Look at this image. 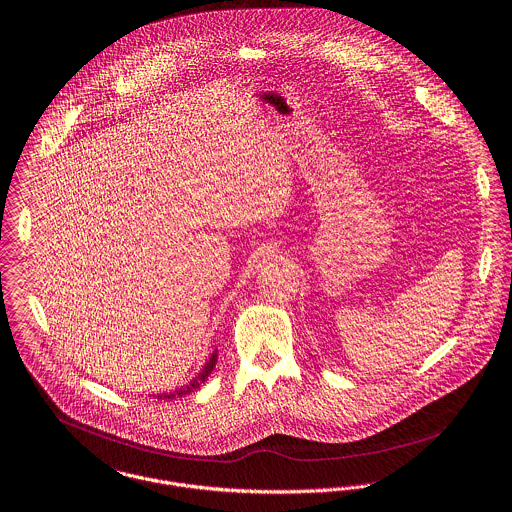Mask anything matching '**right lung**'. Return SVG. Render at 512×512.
<instances>
[{"label":"right lung","instance_id":"add662e5","mask_svg":"<svg viewBox=\"0 0 512 512\" xmlns=\"http://www.w3.org/2000/svg\"><path fill=\"white\" fill-rule=\"evenodd\" d=\"M215 364H217V354H211L209 362L205 364L204 370L200 372V376H198L196 380H192L188 386H184V388H180V390H176V392H170V394H162V396H158V400H174V398H182V396H186V394H190V392L198 390V388L204 384L205 380H207V376L211 374V370L215 368Z\"/></svg>","mask_w":512,"mask_h":512}]
</instances>
